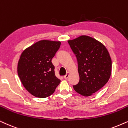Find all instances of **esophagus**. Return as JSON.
<instances>
[{
	"label": "esophagus",
	"instance_id": "34e87169",
	"mask_svg": "<svg viewBox=\"0 0 128 128\" xmlns=\"http://www.w3.org/2000/svg\"><path fill=\"white\" fill-rule=\"evenodd\" d=\"M69 76H70V73L69 72H67V73L66 74V75L64 76V78L65 79H67L69 77Z\"/></svg>",
	"mask_w": 128,
	"mask_h": 128
}]
</instances>
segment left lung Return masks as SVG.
I'll return each instance as SVG.
<instances>
[{"label":"left lung","mask_w":128,"mask_h":128,"mask_svg":"<svg viewBox=\"0 0 128 128\" xmlns=\"http://www.w3.org/2000/svg\"><path fill=\"white\" fill-rule=\"evenodd\" d=\"M68 43L78 62L80 80L73 86L76 92L90 96L107 83L112 72V60L105 46L92 37L82 35Z\"/></svg>","instance_id":"1"}]
</instances>
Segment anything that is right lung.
<instances>
[{"label": "right lung", "instance_id": "right-lung-1", "mask_svg": "<svg viewBox=\"0 0 128 128\" xmlns=\"http://www.w3.org/2000/svg\"><path fill=\"white\" fill-rule=\"evenodd\" d=\"M60 45V41L41 40L26 48L20 55L18 76L26 90L35 97L47 98L60 83L51 62Z\"/></svg>", "mask_w": 128, "mask_h": 128}]
</instances>
